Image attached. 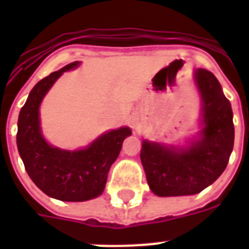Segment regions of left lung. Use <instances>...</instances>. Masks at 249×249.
Masks as SVG:
<instances>
[{"instance_id":"8db88e82","label":"left lung","mask_w":249,"mask_h":249,"mask_svg":"<svg viewBox=\"0 0 249 249\" xmlns=\"http://www.w3.org/2000/svg\"><path fill=\"white\" fill-rule=\"evenodd\" d=\"M194 80L201 97L197 140L187 147L143 141L141 161L150 189L158 196L194 195L212 185L226 169L234 147L232 109L212 72L197 68Z\"/></svg>"}]
</instances>
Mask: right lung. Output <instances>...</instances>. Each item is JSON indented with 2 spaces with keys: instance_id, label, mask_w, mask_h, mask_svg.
<instances>
[{
  "instance_id": "right-lung-1",
  "label": "right lung",
  "mask_w": 249,
  "mask_h": 249,
  "mask_svg": "<svg viewBox=\"0 0 249 249\" xmlns=\"http://www.w3.org/2000/svg\"><path fill=\"white\" fill-rule=\"evenodd\" d=\"M79 64H67L38 81L31 90L18 119L17 144L27 173L41 191L63 201H85L99 196L123 142L132 134L126 126L111 130L77 151L53 147L45 141L40 128L41 102L63 72Z\"/></svg>"
}]
</instances>
